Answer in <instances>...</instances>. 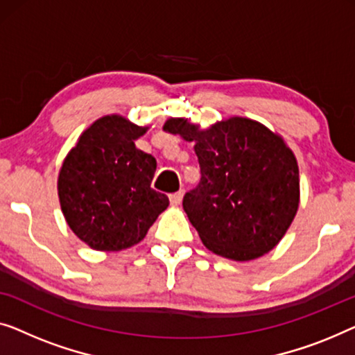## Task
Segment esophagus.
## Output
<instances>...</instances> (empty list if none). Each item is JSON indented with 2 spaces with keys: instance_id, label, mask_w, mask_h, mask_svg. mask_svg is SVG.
I'll use <instances>...</instances> for the list:
<instances>
[{
  "instance_id": "obj_1",
  "label": "esophagus",
  "mask_w": 355,
  "mask_h": 355,
  "mask_svg": "<svg viewBox=\"0 0 355 355\" xmlns=\"http://www.w3.org/2000/svg\"><path fill=\"white\" fill-rule=\"evenodd\" d=\"M168 199H171L172 206H180V202H182V199H183V193L182 191L172 193L171 196H168Z\"/></svg>"
}]
</instances>
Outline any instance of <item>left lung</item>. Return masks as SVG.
Listing matches in <instances>:
<instances>
[{
    "label": "left lung",
    "instance_id": "8db88e82",
    "mask_svg": "<svg viewBox=\"0 0 355 355\" xmlns=\"http://www.w3.org/2000/svg\"><path fill=\"white\" fill-rule=\"evenodd\" d=\"M162 128L194 143L201 182L183 209L204 246L238 262L270 252L299 209V167L284 139L246 117L207 128L168 117Z\"/></svg>",
    "mask_w": 355,
    "mask_h": 355
}]
</instances>
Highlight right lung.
I'll list each match as a JSON object with an SVG mask.
<instances>
[{
	"label": "right lung",
	"mask_w": 355,
	"mask_h": 355,
	"mask_svg": "<svg viewBox=\"0 0 355 355\" xmlns=\"http://www.w3.org/2000/svg\"><path fill=\"white\" fill-rule=\"evenodd\" d=\"M111 114L94 121L67 153L58 177L61 211L77 238L96 251H122L146 236L168 207L151 188L156 159L135 146L148 132Z\"/></svg>",
	"instance_id": "obj_1"
}]
</instances>
